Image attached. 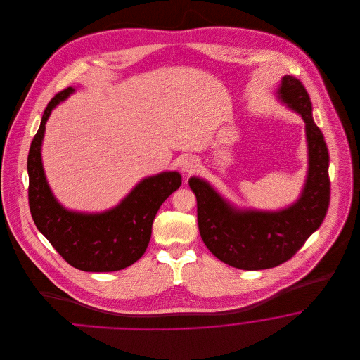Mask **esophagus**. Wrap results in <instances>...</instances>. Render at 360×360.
Wrapping results in <instances>:
<instances>
[{
  "label": "esophagus",
  "mask_w": 360,
  "mask_h": 360,
  "mask_svg": "<svg viewBox=\"0 0 360 360\" xmlns=\"http://www.w3.org/2000/svg\"><path fill=\"white\" fill-rule=\"evenodd\" d=\"M198 162H197V159H194V158H191V156H188V158H185L184 160H182V163H181V170L184 174H186V175H190V174H193V172H197L198 170Z\"/></svg>",
  "instance_id": "1"
}]
</instances>
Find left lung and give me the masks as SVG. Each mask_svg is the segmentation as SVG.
Wrapping results in <instances>:
<instances>
[{
    "label": "left lung",
    "instance_id": "1",
    "mask_svg": "<svg viewBox=\"0 0 360 360\" xmlns=\"http://www.w3.org/2000/svg\"><path fill=\"white\" fill-rule=\"evenodd\" d=\"M278 96L307 124L308 176L297 202L279 212L239 210L204 179H188L206 247L217 259L240 270H266L294 257L324 221L330 200L329 154L323 132L311 117L307 89L300 79L285 75Z\"/></svg>",
    "mask_w": 360,
    "mask_h": 360
}]
</instances>
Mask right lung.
Instances as JSON below:
<instances>
[{
    "label": "right lung",
    "instance_id": "right-lung-1",
    "mask_svg": "<svg viewBox=\"0 0 360 360\" xmlns=\"http://www.w3.org/2000/svg\"><path fill=\"white\" fill-rule=\"evenodd\" d=\"M74 91H59L47 105L28 153V202L36 228L70 266L89 273L119 271L143 257L151 239L155 216L167 197L181 186L176 172L143 179L119 205L103 213L86 214L60 205L46 181L41 140L51 110Z\"/></svg>",
    "mask_w": 360,
    "mask_h": 360
}]
</instances>
